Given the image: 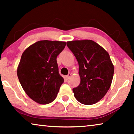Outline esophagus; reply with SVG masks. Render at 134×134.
Wrapping results in <instances>:
<instances>
[{
	"mask_svg": "<svg viewBox=\"0 0 134 134\" xmlns=\"http://www.w3.org/2000/svg\"><path fill=\"white\" fill-rule=\"evenodd\" d=\"M71 76V73H69L68 75L65 77V79H66V80H69V79L70 78V77Z\"/></svg>",
	"mask_w": 134,
	"mask_h": 134,
	"instance_id": "34e87169",
	"label": "esophagus"
}]
</instances>
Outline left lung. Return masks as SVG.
<instances>
[{"instance_id":"obj_1","label":"left lung","mask_w":134,"mask_h":134,"mask_svg":"<svg viewBox=\"0 0 134 134\" xmlns=\"http://www.w3.org/2000/svg\"><path fill=\"white\" fill-rule=\"evenodd\" d=\"M77 60L80 83L72 89L74 96L84 105H93L105 96L113 79L114 67L107 51L92 40L67 42Z\"/></svg>"}]
</instances>
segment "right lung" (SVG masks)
Returning <instances> with one entry per match:
<instances>
[{"mask_svg": "<svg viewBox=\"0 0 134 134\" xmlns=\"http://www.w3.org/2000/svg\"><path fill=\"white\" fill-rule=\"evenodd\" d=\"M65 45L63 41H39L22 54L17 69L18 79L27 95L38 103L52 102L64 83L57 57Z\"/></svg>", "mask_w": 134, "mask_h": 134, "instance_id": "add662e5", "label": "right lung"}]
</instances>
